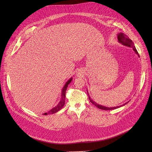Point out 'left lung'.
<instances>
[{"label": "left lung", "instance_id": "left-lung-1", "mask_svg": "<svg viewBox=\"0 0 152 152\" xmlns=\"http://www.w3.org/2000/svg\"><path fill=\"white\" fill-rule=\"evenodd\" d=\"M117 38H118V42H120V43H121V44L123 45H124V46H127V47H129V48H132V49H133V50H134V52L138 55V56L140 57V55L138 54V52H137V49H136V48H135V46H134V42H132V41L131 39H129V37L126 35H125V34H124L123 33H121V32H120V33H119L118 34V36H117ZM87 94H88V97H89V99H90V101L94 104V105H95L96 107H97L99 109H100V110H115V109H117V108H118V107H120L121 106H124V105H125L126 104H127L129 102H126V103H125L124 104H122V105H120V106H116V107H106V106H102V105H100V104H97V103H96V102H94L91 98H90V96H89V94H88V93L87 92Z\"/></svg>", "mask_w": 152, "mask_h": 152}]
</instances>
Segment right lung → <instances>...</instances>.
Wrapping results in <instances>:
<instances>
[{
	"instance_id": "1",
	"label": "right lung",
	"mask_w": 152,
	"mask_h": 152,
	"mask_svg": "<svg viewBox=\"0 0 152 152\" xmlns=\"http://www.w3.org/2000/svg\"><path fill=\"white\" fill-rule=\"evenodd\" d=\"M72 80V77L70 78L66 83L65 84L64 86L63 87L62 90V93H61V99L60 102H59V103L58 104V105H56V106H55V107H53V109H52L51 110H50L49 112L46 113L45 114H42L43 115H49V114H55L56 113H57L58 111H59L61 109H62V107L64 106L65 104V100H66V90L68 87L69 84H70V83L71 82V81Z\"/></svg>"
}]
</instances>
